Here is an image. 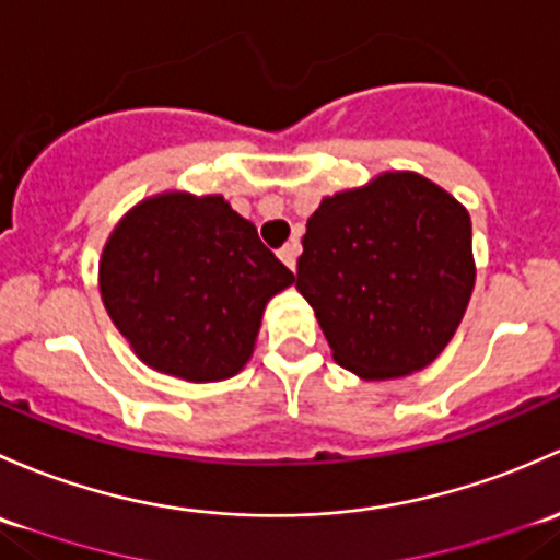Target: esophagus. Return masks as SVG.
<instances>
[{"mask_svg":"<svg viewBox=\"0 0 560 560\" xmlns=\"http://www.w3.org/2000/svg\"><path fill=\"white\" fill-rule=\"evenodd\" d=\"M299 250H302V245H299V240H291V242H285V245L280 247V261L285 264L288 269H296V258H299Z\"/></svg>","mask_w":560,"mask_h":560,"instance_id":"esophagus-1","label":"esophagus"}]
</instances>
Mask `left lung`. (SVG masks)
<instances>
[{"instance_id": "1", "label": "left lung", "mask_w": 560, "mask_h": 560, "mask_svg": "<svg viewBox=\"0 0 560 560\" xmlns=\"http://www.w3.org/2000/svg\"><path fill=\"white\" fill-rule=\"evenodd\" d=\"M296 291L334 361L361 380L420 372L447 348L475 288L466 207L407 170L323 196L310 215Z\"/></svg>"}]
</instances>
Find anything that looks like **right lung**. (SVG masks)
<instances>
[{
	"label": "right lung",
	"mask_w": 560,
	"mask_h": 560,
	"mask_svg": "<svg viewBox=\"0 0 560 560\" xmlns=\"http://www.w3.org/2000/svg\"><path fill=\"white\" fill-rule=\"evenodd\" d=\"M293 282L221 194L137 201L100 256L109 320L137 359L186 383H221L250 361L269 299Z\"/></svg>",
	"instance_id": "1"
}]
</instances>
